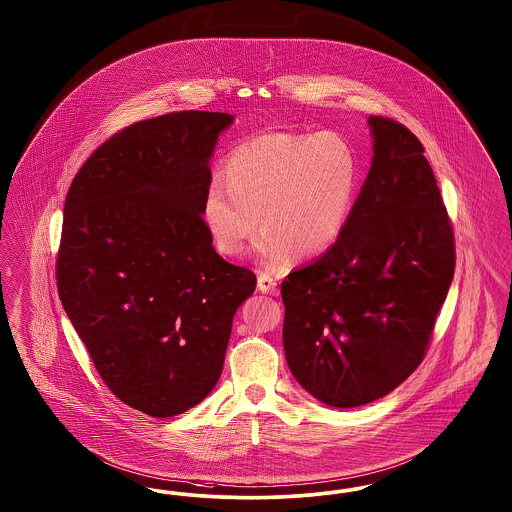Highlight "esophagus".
<instances>
[{
	"instance_id": "34e87169",
	"label": "esophagus",
	"mask_w": 512,
	"mask_h": 512,
	"mask_svg": "<svg viewBox=\"0 0 512 512\" xmlns=\"http://www.w3.org/2000/svg\"><path fill=\"white\" fill-rule=\"evenodd\" d=\"M257 289H259L261 293H266V295H274V293H276V280H274L270 274L261 272L259 278H257Z\"/></svg>"
}]
</instances>
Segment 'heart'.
I'll return each mask as SVG.
<instances>
[{"instance_id": "1", "label": "heart", "mask_w": 512, "mask_h": 512, "mask_svg": "<svg viewBox=\"0 0 512 512\" xmlns=\"http://www.w3.org/2000/svg\"><path fill=\"white\" fill-rule=\"evenodd\" d=\"M202 202L217 249L238 255L261 225L257 253L268 268L293 255L328 253L347 230L358 194V158L333 131L268 133L236 146Z\"/></svg>"}]
</instances>
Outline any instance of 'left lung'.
Wrapping results in <instances>:
<instances>
[{
	"label": "left lung",
	"mask_w": 512,
	"mask_h": 512,
	"mask_svg": "<svg viewBox=\"0 0 512 512\" xmlns=\"http://www.w3.org/2000/svg\"><path fill=\"white\" fill-rule=\"evenodd\" d=\"M373 158L341 240L282 282L287 366L331 408L387 396L421 364L455 268L419 139L369 116Z\"/></svg>",
	"instance_id": "left-lung-1"
}]
</instances>
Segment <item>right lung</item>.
<instances>
[{
  "label": "right lung",
  "instance_id": "add662e5",
  "mask_svg": "<svg viewBox=\"0 0 512 512\" xmlns=\"http://www.w3.org/2000/svg\"><path fill=\"white\" fill-rule=\"evenodd\" d=\"M234 123L186 110L125 127L74 177L57 286L123 404L173 417L217 385L236 310L257 278L215 251L202 217L209 162Z\"/></svg>",
  "mask_w": 512,
  "mask_h": 512
}]
</instances>
